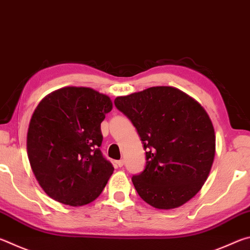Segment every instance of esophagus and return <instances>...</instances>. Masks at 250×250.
<instances>
[{"label":"esophagus","instance_id":"esophagus-1","mask_svg":"<svg viewBox=\"0 0 250 250\" xmlns=\"http://www.w3.org/2000/svg\"><path fill=\"white\" fill-rule=\"evenodd\" d=\"M124 164H125V161H124V160H119V161H117V166L119 167H124Z\"/></svg>","mask_w":250,"mask_h":250}]
</instances>
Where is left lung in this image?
<instances>
[{
  "instance_id": "1",
  "label": "left lung",
  "mask_w": 250,
  "mask_h": 250,
  "mask_svg": "<svg viewBox=\"0 0 250 250\" xmlns=\"http://www.w3.org/2000/svg\"><path fill=\"white\" fill-rule=\"evenodd\" d=\"M117 109L137 128L146 166L132 183L143 201L172 209L200 192L215 156V131L205 109L174 87L117 97Z\"/></svg>"
}]
</instances>
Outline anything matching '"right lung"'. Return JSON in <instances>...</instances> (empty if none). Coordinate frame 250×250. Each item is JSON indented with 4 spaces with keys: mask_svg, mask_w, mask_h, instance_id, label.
Listing matches in <instances>:
<instances>
[{
    "mask_svg": "<svg viewBox=\"0 0 250 250\" xmlns=\"http://www.w3.org/2000/svg\"><path fill=\"white\" fill-rule=\"evenodd\" d=\"M111 109L107 95L87 87L61 88L37 105L28 125L27 156L49 197L83 206L104 191L113 167L100 151V125Z\"/></svg>",
    "mask_w": 250,
    "mask_h": 250,
    "instance_id": "1",
    "label": "right lung"
}]
</instances>
